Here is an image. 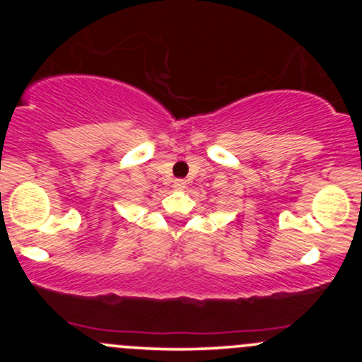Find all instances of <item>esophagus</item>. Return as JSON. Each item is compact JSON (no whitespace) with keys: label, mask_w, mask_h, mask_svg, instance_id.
Wrapping results in <instances>:
<instances>
[{"label":"esophagus","mask_w":362,"mask_h":362,"mask_svg":"<svg viewBox=\"0 0 362 362\" xmlns=\"http://www.w3.org/2000/svg\"><path fill=\"white\" fill-rule=\"evenodd\" d=\"M173 187H175L177 190H184L185 189V180H182V178H177V180L173 182Z\"/></svg>","instance_id":"obj_1"}]
</instances>
